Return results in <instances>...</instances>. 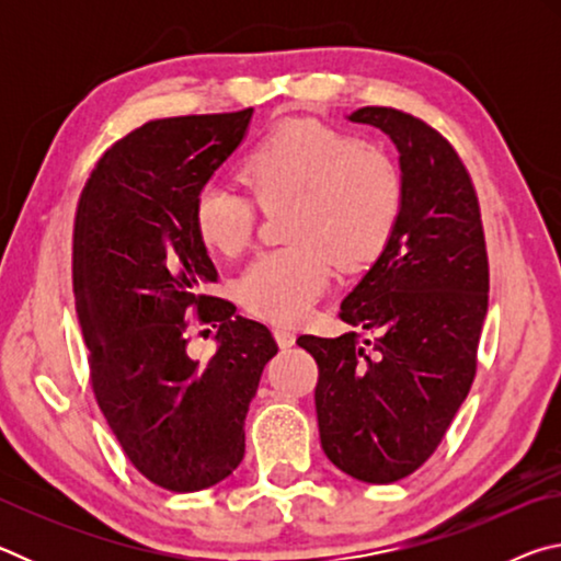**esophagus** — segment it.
<instances>
[{"label":"esophagus","instance_id":"34e87169","mask_svg":"<svg viewBox=\"0 0 561 561\" xmlns=\"http://www.w3.org/2000/svg\"><path fill=\"white\" fill-rule=\"evenodd\" d=\"M274 339H277V344H279L282 348H289V346H294V341H297V336H294L291 331L284 329V327L274 329Z\"/></svg>","mask_w":561,"mask_h":561}]
</instances>
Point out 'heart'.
Here are the masks:
<instances>
[{
	"label": "heart",
	"mask_w": 561,
	"mask_h": 561,
	"mask_svg": "<svg viewBox=\"0 0 561 561\" xmlns=\"http://www.w3.org/2000/svg\"><path fill=\"white\" fill-rule=\"evenodd\" d=\"M242 178L264 213L287 207L279 250L262 252L237 297L252 314L294 324L327 291L334 262L360 270L386 252L401 225L405 180L383 144L317 118L272 128L242 163ZM217 180L195 193L193 225L207 250L237 257L252 242L257 206Z\"/></svg>",
	"instance_id": "b5f03b06"
}]
</instances>
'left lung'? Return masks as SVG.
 <instances>
[{
    "label": "left lung",
    "instance_id": "left-lung-1",
    "mask_svg": "<svg viewBox=\"0 0 561 561\" xmlns=\"http://www.w3.org/2000/svg\"><path fill=\"white\" fill-rule=\"evenodd\" d=\"M381 128L401 153L405 205L396 237L339 317L356 331L304 334L314 356L321 448L351 478L388 485L431 458L478 371L490 267L468 168L413 113L366 106L348 116ZM366 328L375 334L364 340Z\"/></svg>",
    "mask_w": 561,
    "mask_h": 561
}]
</instances>
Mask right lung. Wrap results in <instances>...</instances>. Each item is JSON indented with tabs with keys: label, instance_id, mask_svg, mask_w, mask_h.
<instances>
[{
	"label": "right lung",
	"instance_id": "right-lung-1",
	"mask_svg": "<svg viewBox=\"0 0 561 561\" xmlns=\"http://www.w3.org/2000/svg\"><path fill=\"white\" fill-rule=\"evenodd\" d=\"M252 108L148 121L101 156L73 220V297L91 388L126 458L153 485L197 492L244 458V417L277 341L210 294L217 270L193 201L242 144ZM190 313L218 329L186 354Z\"/></svg>",
	"mask_w": 561,
	"mask_h": 561
}]
</instances>
